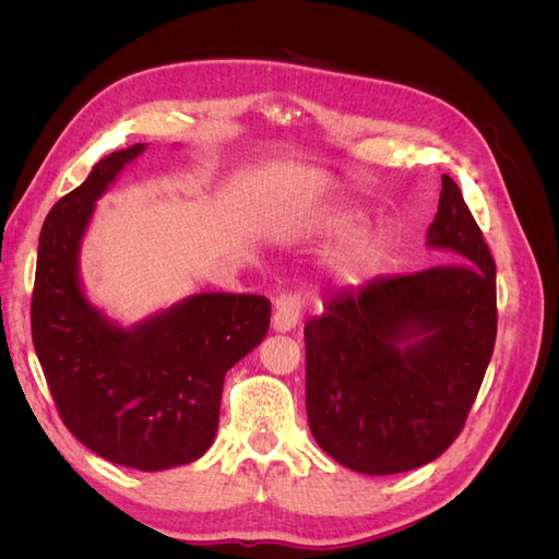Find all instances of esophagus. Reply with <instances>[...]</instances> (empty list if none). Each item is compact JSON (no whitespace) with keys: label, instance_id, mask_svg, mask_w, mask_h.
Wrapping results in <instances>:
<instances>
[{"label":"esophagus","instance_id":"34e87169","mask_svg":"<svg viewBox=\"0 0 559 559\" xmlns=\"http://www.w3.org/2000/svg\"><path fill=\"white\" fill-rule=\"evenodd\" d=\"M302 308H306V298L298 292L280 294L275 300V314H273V329L280 333H286L296 329V324L302 317Z\"/></svg>","mask_w":559,"mask_h":559}]
</instances>
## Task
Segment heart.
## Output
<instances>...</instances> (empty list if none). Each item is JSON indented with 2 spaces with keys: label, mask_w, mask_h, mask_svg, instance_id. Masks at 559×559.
I'll use <instances>...</instances> for the list:
<instances>
[{
  "label": "heart",
  "mask_w": 559,
  "mask_h": 559,
  "mask_svg": "<svg viewBox=\"0 0 559 559\" xmlns=\"http://www.w3.org/2000/svg\"><path fill=\"white\" fill-rule=\"evenodd\" d=\"M361 226V216L352 212H335L321 216L317 222V230L329 235V238H345ZM386 257V240L378 230H364L352 235L341 247L333 251L329 261L331 275L341 286H361L370 277L380 273Z\"/></svg>",
  "instance_id": "b5f03b06"
}]
</instances>
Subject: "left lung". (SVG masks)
<instances>
[{
  "label": "left lung",
  "mask_w": 559,
  "mask_h": 559,
  "mask_svg": "<svg viewBox=\"0 0 559 559\" xmlns=\"http://www.w3.org/2000/svg\"><path fill=\"white\" fill-rule=\"evenodd\" d=\"M427 245L450 263L378 277L306 324L310 431L337 464L370 476L441 456L495 352V259L448 175Z\"/></svg>",
  "instance_id": "left-lung-1"
}]
</instances>
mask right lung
<instances>
[{"label": "right lung", "mask_w": 559, "mask_h": 559, "mask_svg": "<svg viewBox=\"0 0 559 559\" xmlns=\"http://www.w3.org/2000/svg\"><path fill=\"white\" fill-rule=\"evenodd\" d=\"M142 151H114L48 212L29 317L64 427L103 460L163 471L212 445L226 373L265 337L270 300L198 294L128 331L91 306L79 284L83 230L95 200Z\"/></svg>", "instance_id": "1"}]
</instances>
